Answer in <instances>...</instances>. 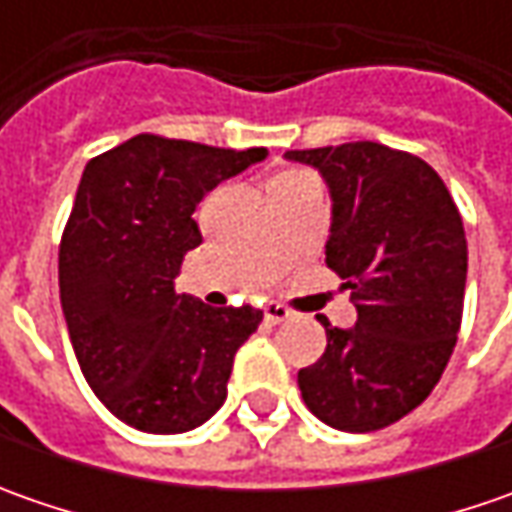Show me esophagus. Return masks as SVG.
Wrapping results in <instances>:
<instances>
[{"label":"esophagus","instance_id":"esophagus-1","mask_svg":"<svg viewBox=\"0 0 512 512\" xmlns=\"http://www.w3.org/2000/svg\"><path fill=\"white\" fill-rule=\"evenodd\" d=\"M290 319V310L285 305H279V302H267L265 305V322L270 325H282Z\"/></svg>","mask_w":512,"mask_h":512}]
</instances>
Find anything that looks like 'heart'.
Here are the masks:
<instances>
[{
  "mask_svg": "<svg viewBox=\"0 0 512 512\" xmlns=\"http://www.w3.org/2000/svg\"><path fill=\"white\" fill-rule=\"evenodd\" d=\"M290 173H296V170H290Z\"/></svg>",
  "mask_w": 512,
  "mask_h": 512,
  "instance_id": "heart-1",
  "label": "heart"
}]
</instances>
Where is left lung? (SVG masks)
<instances>
[{
  "label": "left lung",
  "mask_w": 512,
  "mask_h": 512,
  "mask_svg": "<svg viewBox=\"0 0 512 512\" xmlns=\"http://www.w3.org/2000/svg\"><path fill=\"white\" fill-rule=\"evenodd\" d=\"M285 156L325 176L327 267L359 313L350 330L319 316L327 347L299 370L302 399L336 430H382L430 396L456 347L467 282L459 207L424 159L379 142Z\"/></svg>",
  "instance_id": "left-lung-1"
}]
</instances>
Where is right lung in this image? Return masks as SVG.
Instances as JSON below:
<instances>
[{
    "instance_id": "right-lung-1",
    "label": "right lung",
    "mask_w": 512,
    "mask_h": 512,
    "mask_svg": "<svg viewBox=\"0 0 512 512\" xmlns=\"http://www.w3.org/2000/svg\"><path fill=\"white\" fill-rule=\"evenodd\" d=\"M139 133L90 159L59 245V299L90 390L145 433H185L227 399L236 350L262 310L207 307L173 290L207 190L262 162Z\"/></svg>"
}]
</instances>
